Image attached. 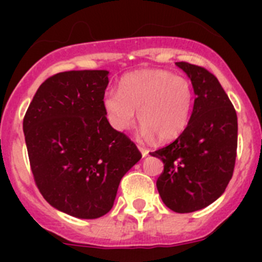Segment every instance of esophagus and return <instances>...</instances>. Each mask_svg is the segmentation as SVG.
<instances>
[{"label": "esophagus", "mask_w": 262, "mask_h": 262, "mask_svg": "<svg viewBox=\"0 0 262 262\" xmlns=\"http://www.w3.org/2000/svg\"><path fill=\"white\" fill-rule=\"evenodd\" d=\"M138 148H139V151H140V154H142L143 157H145L148 154H149V151H148L147 148L142 147V145H138Z\"/></svg>", "instance_id": "esophagus-1"}]
</instances>
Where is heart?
Wrapping results in <instances>:
<instances>
[{
  "label": "heart",
  "mask_w": 262,
  "mask_h": 262,
  "mask_svg": "<svg viewBox=\"0 0 262 262\" xmlns=\"http://www.w3.org/2000/svg\"><path fill=\"white\" fill-rule=\"evenodd\" d=\"M194 102L191 82L164 69H143L123 76L119 90H107L103 110L117 131L133 126L138 111L145 138L170 142L186 128Z\"/></svg>",
  "instance_id": "1"
}]
</instances>
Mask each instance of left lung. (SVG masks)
Returning a JSON list of instances; mask_svg holds the SVG:
<instances>
[{
  "label": "left lung",
  "instance_id": "left-lung-1",
  "mask_svg": "<svg viewBox=\"0 0 262 262\" xmlns=\"http://www.w3.org/2000/svg\"><path fill=\"white\" fill-rule=\"evenodd\" d=\"M176 66L193 84V113L184 133L151 155L164 163L156 182L161 200L172 211L185 214L211 205L232 178L237 115L212 73L186 61Z\"/></svg>",
  "mask_w": 262,
  "mask_h": 262
}]
</instances>
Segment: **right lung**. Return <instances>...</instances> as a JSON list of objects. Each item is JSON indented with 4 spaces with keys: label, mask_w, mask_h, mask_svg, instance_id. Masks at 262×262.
Segmentation results:
<instances>
[{
    "label": "right lung",
    "mask_w": 262,
    "mask_h": 262,
    "mask_svg": "<svg viewBox=\"0 0 262 262\" xmlns=\"http://www.w3.org/2000/svg\"><path fill=\"white\" fill-rule=\"evenodd\" d=\"M107 71H69L47 78L23 119L34 180L52 207L97 219L114 205L118 186L142 154L114 129L103 110Z\"/></svg>",
    "instance_id": "1"
}]
</instances>
